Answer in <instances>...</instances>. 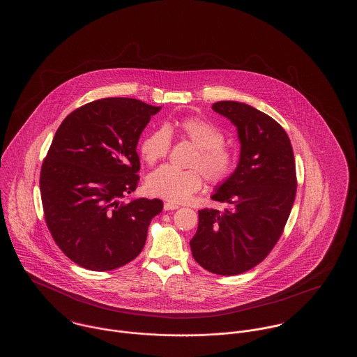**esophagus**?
<instances>
[{
  "mask_svg": "<svg viewBox=\"0 0 357 357\" xmlns=\"http://www.w3.org/2000/svg\"><path fill=\"white\" fill-rule=\"evenodd\" d=\"M176 208H179V206L176 204H172V202H166V204H165V210H166V211L176 210Z\"/></svg>",
  "mask_w": 357,
  "mask_h": 357,
  "instance_id": "obj_1",
  "label": "esophagus"
}]
</instances>
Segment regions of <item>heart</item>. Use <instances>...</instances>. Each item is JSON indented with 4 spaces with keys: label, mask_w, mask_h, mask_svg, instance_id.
Here are the masks:
<instances>
[{
    "label": "heart",
    "mask_w": 357,
    "mask_h": 357,
    "mask_svg": "<svg viewBox=\"0 0 357 357\" xmlns=\"http://www.w3.org/2000/svg\"><path fill=\"white\" fill-rule=\"evenodd\" d=\"M176 132L197 147L188 170L162 166L153 171L146 182L147 191L170 202L181 204L204 186V178L211 183L225 182L236 169V153L226 146L221 128L208 120L188 116L176 120ZM172 127H159L146 136L140 144L142 158L153 165L170 151Z\"/></svg>",
    "instance_id": "heart-1"
}]
</instances>
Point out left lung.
Here are the masks:
<instances>
[{
  "instance_id": "obj_1",
  "label": "left lung",
  "mask_w": 357,
  "mask_h": 357,
  "mask_svg": "<svg viewBox=\"0 0 357 357\" xmlns=\"http://www.w3.org/2000/svg\"><path fill=\"white\" fill-rule=\"evenodd\" d=\"M213 109L237 127V169L215 188L211 199L229 204L223 211L199 210L190 241L194 259L208 272H248L272 252L296 198V163L285 130L255 107L218 102Z\"/></svg>"
}]
</instances>
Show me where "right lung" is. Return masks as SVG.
Returning <instances> with one entry per match:
<instances>
[{
  "label": "right lung",
  "instance_id": "right-lung-1",
  "mask_svg": "<svg viewBox=\"0 0 357 357\" xmlns=\"http://www.w3.org/2000/svg\"><path fill=\"white\" fill-rule=\"evenodd\" d=\"M160 107L107 98L70 112L52 140L40 175L45 222L63 253L107 272L136 258L163 202L137 198L140 134Z\"/></svg>",
  "mask_w": 357,
  "mask_h": 357
}]
</instances>
